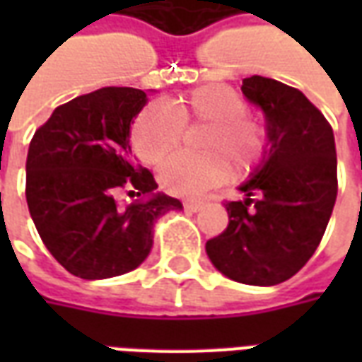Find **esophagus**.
I'll use <instances>...</instances> for the list:
<instances>
[{
  "instance_id": "obj_1",
  "label": "esophagus",
  "mask_w": 362,
  "mask_h": 362,
  "mask_svg": "<svg viewBox=\"0 0 362 362\" xmlns=\"http://www.w3.org/2000/svg\"><path fill=\"white\" fill-rule=\"evenodd\" d=\"M184 207L188 209V211H199L202 207H204V202H196V199H188V202H184Z\"/></svg>"
}]
</instances>
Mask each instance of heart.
<instances>
[{
	"label": "heart",
	"mask_w": 362,
	"mask_h": 362,
	"mask_svg": "<svg viewBox=\"0 0 362 362\" xmlns=\"http://www.w3.org/2000/svg\"><path fill=\"white\" fill-rule=\"evenodd\" d=\"M248 104L227 85H205L173 98L168 106H145L132 126V147L145 165H157L176 149L182 129L207 124L199 157L174 155L158 168L160 186L174 196L194 197L236 174L250 173L266 153L264 129L248 118Z\"/></svg>",
	"instance_id": "1"
}]
</instances>
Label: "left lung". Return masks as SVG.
Wrapping results in <instances>:
<instances>
[{
	"mask_svg": "<svg viewBox=\"0 0 362 362\" xmlns=\"http://www.w3.org/2000/svg\"><path fill=\"white\" fill-rule=\"evenodd\" d=\"M244 96L267 122V149L244 202H228L227 228L205 252L228 279L269 287L291 279L312 258L337 197L334 129L295 87L252 75Z\"/></svg>",
	"mask_w": 362,
	"mask_h": 362,
	"instance_id": "8db88e82",
	"label": "left lung"
}]
</instances>
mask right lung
<instances>
[{
	"label": "right lung",
	"mask_w": 362,
	"mask_h": 362,
	"mask_svg": "<svg viewBox=\"0 0 362 362\" xmlns=\"http://www.w3.org/2000/svg\"><path fill=\"white\" fill-rule=\"evenodd\" d=\"M145 103L132 87L77 96L52 112L28 145V211L44 246L75 277L135 269L149 256L155 221L182 209L176 197L155 192L153 174L129 155V126ZM122 189L146 199L119 208Z\"/></svg>",
	"instance_id": "right-lung-1"
}]
</instances>
